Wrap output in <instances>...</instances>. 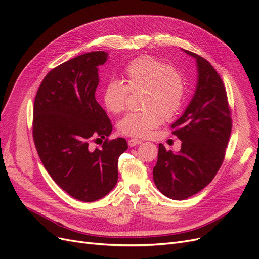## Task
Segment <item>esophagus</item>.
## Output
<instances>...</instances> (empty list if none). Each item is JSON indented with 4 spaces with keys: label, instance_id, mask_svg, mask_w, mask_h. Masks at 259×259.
Returning <instances> with one entry per match:
<instances>
[{
    "label": "esophagus",
    "instance_id": "34e87169",
    "mask_svg": "<svg viewBox=\"0 0 259 259\" xmlns=\"http://www.w3.org/2000/svg\"><path fill=\"white\" fill-rule=\"evenodd\" d=\"M128 144L130 147H134V146H138V145L142 144V141L138 140V139H130V140H128Z\"/></svg>",
    "mask_w": 259,
    "mask_h": 259
}]
</instances>
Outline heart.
<instances>
[{
  "mask_svg": "<svg viewBox=\"0 0 259 259\" xmlns=\"http://www.w3.org/2000/svg\"><path fill=\"white\" fill-rule=\"evenodd\" d=\"M123 84L119 80L108 81L102 91L105 108L113 114L126 109L129 91L143 90V111L131 112L118 122V131L132 138H147L163 122L181 109L185 84L174 67L152 56H141L129 62L123 70Z\"/></svg>",
  "mask_w": 259,
  "mask_h": 259,
  "instance_id": "obj_1",
  "label": "heart"
}]
</instances>
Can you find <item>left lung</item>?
Listing matches in <instances>:
<instances>
[{"mask_svg": "<svg viewBox=\"0 0 259 259\" xmlns=\"http://www.w3.org/2000/svg\"><path fill=\"white\" fill-rule=\"evenodd\" d=\"M183 51L196 59L198 82L192 102L171 125L172 133L182 141L181 150L174 153L160 144L153 167L155 186L174 200L187 199L211 182L232 131L231 109L219 74L203 57Z\"/></svg>", "mask_w": 259, "mask_h": 259, "instance_id": "8db88e82", "label": "left lung"}]
</instances>
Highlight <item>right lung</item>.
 <instances>
[{"instance_id": "obj_1", "label": "right lung", "mask_w": 259, "mask_h": 259, "mask_svg": "<svg viewBox=\"0 0 259 259\" xmlns=\"http://www.w3.org/2000/svg\"><path fill=\"white\" fill-rule=\"evenodd\" d=\"M108 59L104 51L90 52L65 61L42 80L33 104L32 137L42 164L71 197L93 202L117 183L119 155L125 139L108 140L112 123L96 102L98 66ZM91 139H105L93 150Z\"/></svg>"}]
</instances>
